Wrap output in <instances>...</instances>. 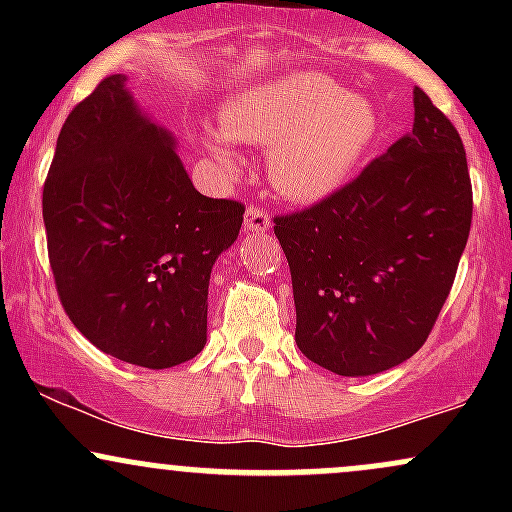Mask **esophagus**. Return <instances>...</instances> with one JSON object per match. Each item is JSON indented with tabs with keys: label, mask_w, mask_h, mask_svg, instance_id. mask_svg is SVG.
I'll use <instances>...</instances> for the list:
<instances>
[{
	"label": "esophagus",
	"mask_w": 512,
	"mask_h": 512,
	"mask_svg": "<svg viewBox=\"0 0 512 512\" xmlns=\"http://www.w3.org/2000/svg\"><path fill=\"white\" fill-rule=\"evenodd\" d=\"M272 226V219H269L267 211H262L260 207H248L245 209V228L252 233H264L269 231Z\"/></svg>",
	"instance_id": "1"
}]
</instances>
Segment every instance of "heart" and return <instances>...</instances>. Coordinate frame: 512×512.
<instances>
[{
    "instance_id": "heart-1",
    "label": "heart",
    "mask_w": 512,
    "mask_h": 512,
    "mask_svg": "<svg viewBox=\"0 0 512 512\" xmlns=\"http://www.w3.org/2000/svg\"><path fill=\"white\" fill-rule=\"evenodd\" d=\"M222 132L204 144L226 170L238 168L236 142L269 146V180L291 202L332 197L373 149L380 115L363 93L317 74H289L245 88L221 110Z\"/></svg>"
}]
</instances>
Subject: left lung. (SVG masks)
Wrapping results in <instances>:
<instances>
[{
	"instance_id": "obj_1",
	"label": "left lung",
	"mask_w": 512,
	"mask_h": 512,
	"mask_svg": "<svg viewBox=\"0 0 512 512\" xmlns=\"http://www.w3.org/2000/svg\"><path fill=\"white\" fill-rule=\"evenodd\" d=\"M274 223L298 349L346 378L395 368L436 325L469 238L460 134L416 86L409 134L332 197Z\"/></svg>"
}]
</instances>
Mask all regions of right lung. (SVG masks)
Wrapping results in <instances>:
<instances>
[{
  "label": "right lung",
  "mask_w": 512,
  "mask_h": 512,
  "mask_svg": "<svg viewBox=\"0 0 512 512\" xmlns=\"http://www.w3.org/2000/svg\"><path fill=\"white\" fill-rule=\"evenodd\" d=\"M245 207L199 195L175 137L105 76L64 120L43 187L50 267L93 346L161 370L207 344L209 276Z\"/></svg>",
  "instance_id": "obj_1"
}]
</instances>
